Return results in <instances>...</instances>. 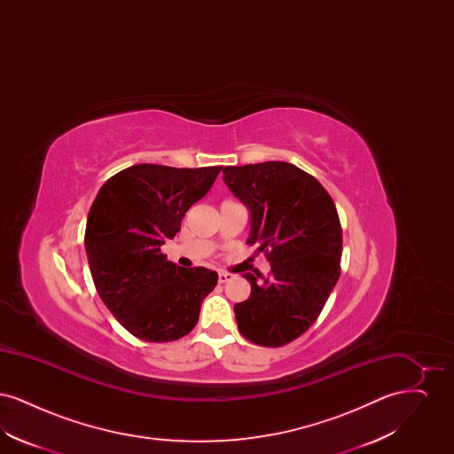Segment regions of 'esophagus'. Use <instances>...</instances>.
<instances>
[{
	"instance_id": "esophagus-1",
	"label": "esophagus",
	"mask_w": 454,
	"mask_h": 454,
	"mask_svg": "<svg viewBox=\"0 0 454 454\" xmlns=\"http://www.w3.org/2000/svg\"><path fill=\"white\" fill-rule=\"evenodd\" d=\"M233 278H235V276H233V274H230V272H223V270H221V272H219V274H217V281L221 282V284H224V282L231 281V279H233Z\"/></svg>"
}]
</instances>
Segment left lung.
<instances>
[{
  "label": "left lung",
  "instance_id": "obj_1",
  "mask_svg": "<svg viewBox=\"0 0 454 454\" xmlns=\"http://www.w3.org/2000/svg\"><path fill=\"white\" fill-rule=\"evenodd\" d=\"M223 180L248 209L247 243L270 262L267 279L243 274L252 293L235 304L238 330L257 346H286L315 324L339 281L335 204L315 176L286 161L224 167Z\"/></svg>",
  "mask_w": 454,
  "mask_h": 454
}]
</instances>
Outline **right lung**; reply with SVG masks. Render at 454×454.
Wrapping results in <instances>:
<instances>
[{"label": "right lung", "mask_w": 454, "mask_h": 454, "mask_svg": "<svg viewBox=\"0 0 454 454\" xmlns=\"http://www.w3.org/2000/svg\"><path fill=\"white\" fill-rule=\"evenodd\" d=\"M219 172L134 165L108 178L90 207L85 248L97 293L145 342L187 335L216 286L215 270L182 269L160 247L180 231L182 217L211 191Z\"/></svg>", "instance_id": "add662e5"}]
</instances>
